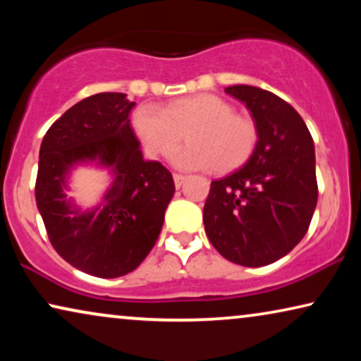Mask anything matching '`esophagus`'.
<instances>
[{"instance_id":"obj_1","label":"esophagus","mask_w":361,"mask_h":361,"mask_svg":"<svg viewBox=\"0 0 361 361\" xmlns=\"http://www.w3.org/2000/svg\"><path fill=\"white\" fill-rule=\"evenodd\" d=\"M184 180H185V176H182V174H174V184H176V187L177 189H179V187L184 184Z\"/></svg>"}]
</instances>
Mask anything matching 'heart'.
Segmentation results:
<instances>
[{
    "label": "heart",
    "mask_w": 361,
    "mask_h": 361,
    "mask_svg": "<svg viewBox=\"0 0 361 361\" xmlns=\"http://www.w3.org/2000/svg\"><path fill=\"white\" fill-rule=\"evenodd\" d=\"M131 126L149 156H167L187 133L189 145L171 154V162L184 171L226 174L243 166L253 154L258 133L248 118L212 93L180 98L164 110L141 105L133 113Z\"/></svg>",
    "instance_id": "b5f03b06"
}]
</instances>
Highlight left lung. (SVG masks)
<instances>
[{"instance_id":"obj_1","label":"left lung","mask_w":361,"mask_h":361,"mask_svg":"<svg viewBox=\"0 0 361 361\" xmlns=\"http://www.w3.org/2000/svg\"><path fill=\"white\" fill-rule=\"evenodd\" d=\"M245 103L258 141L241 169L214 180L204 205L205 233L231 263L259 268L304 238L317 205L315 147L298 111L274 93L226 87Z\"/></svg>"}]
</instances>
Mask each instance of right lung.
I'll list each match as a JSON object with an SVG mask.
<instances>
[{
    "instance_id": "add662e5",
    "label": "right lung",
    "mask_w": 361,
    "mask_h": 361,
    "mask_svg": "<svg viewBox=\"0 0 361 361\" xmlns=\"http://www.w3.org/2000/svg\"><path fill=\"white\" fill-rule=\"evenodd\" d=\"M125 93H97L63 113L39 151L36 204L54 250L83 273L120 278L149 255L174 195L172 174L142 157ZM78 165L112 177L102 200L82 209L66 197Z\"/></svg>"
}]
</instances>
